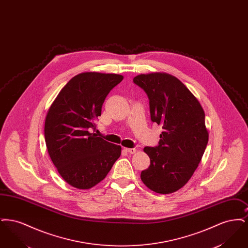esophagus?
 Masks as SVG:
<instances>
[{"label":"esophagus","mask_w":248,"mask_h":248,"mask_svg":"<svg viewBox=\"0 0 248 248\" xmlns=\"http://www.w3.org/2000/svg\"><path fill=\"white\" fill-rule=\"evenodd\" d=\"M124 151H125L126 153H128V154H135V153H137V149H135V148H133V149H128V148H124Z\"/></svg>","instance_id":"esophagus-1"}]
</instances>
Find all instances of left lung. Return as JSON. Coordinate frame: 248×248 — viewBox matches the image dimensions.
<instances>
[{
	"mask_svg": "<svg viewBox=\"0 0 248 248\" xmlns=\"http://www.w3.org/2000/svg\"><path fill=\"white\" fill-rule=\"evenodd\" d=\"M133 82L148 94L151 119L163 127L158 146L144 148L151 165L142 171L141 180L157 193L175 192L189 181L205 151L208 131L204 111L198 99L171 74H140Z\"/></svg>",
	"mask_w": 248,
	"mask_h": 248,
	"instance_id": "8db88e82",
	"label": "left lung"
}]
</instances>
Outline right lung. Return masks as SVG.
Masks as SVG:
<instances>
[{
	"label": "right lung",
	"mask_w": 248,
	"mask_h": 248,
	"mask_svg": "<svg viewBox=\"0 0 248 248\" xmlns=\"http://www.w3.org/2000/svg\"><path fill=\"white\" fill-rule=\"evenodd\" d=\"M123 75L83 72L68 82L48 109L45 139L59 175L72 187L88 189L106 177L121 155V146L95 134L94 120L109 91Z\"/></svg>",
	"instance_id": "right-lung-1"
}]
</instances>
